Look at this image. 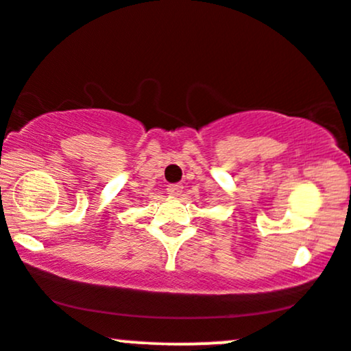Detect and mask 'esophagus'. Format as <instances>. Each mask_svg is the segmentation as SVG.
Here are the masks:
<instances>
[{"label":"esophagus","mask_w":351,"mask_h":351,"mask_svg":"<svg viewBox=\"0 0 351 351\" xmlns=\"http://www.w3.org/2000/svg\"><path fill=\"white\" fill-rule=\"evenodd\" d=\"M167 191H168V194H170V196H180L181 193H183V184H168V188H167Z\"/></svg>","instance_id":"esophagus-1"}]
</instances>
